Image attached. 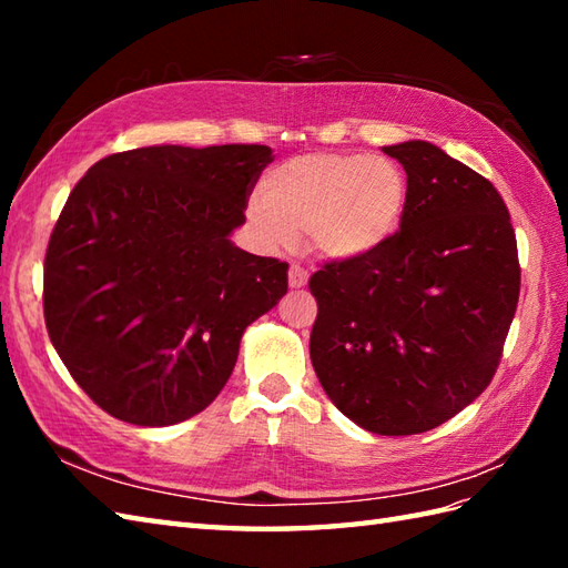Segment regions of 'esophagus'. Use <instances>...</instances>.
<instances>
[{
	"mask_svg": "<svg viewBox=\"0 0 568 568\" xmlns=\"http://www.w3.org/2000/svg\"><path fill=\"white\" fill-rule=\"evenodd\" d=\"M287 275H291V287H295V291H300V287H305L307 281H310L307 271L300 263H293L291 265V273H287Z\"/></svg>",
	"mask_w": 568,
	"mask_h": 568,
	"instance_id": "esophagus-1",
	"label": "esophagus"
}]
</instances>
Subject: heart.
Masks as SVG:
<instances>
[{
	"label": "heart",
	"mask_w": 568,
	"mask_h": 568,
	"mask_svg": "<svg viewBox=\"0 0 568 568\" xmlns=\"http://www.w3.org/2000/svg\"><path fill=\"white\" fill-rule=\"evenodd\" d=\"M405 204L407 180L395 161L317 151L271 171L246 212L265 246H295L307 229L322 256L348 261L383 246L400 229Z\"/></svg>",
	"instance_id": "1"
}]
</instances>
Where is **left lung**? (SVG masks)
<instances>
[{"label":"left lung","instance_id":"1","mask_svg":"<svg viewBox=\"0 0 568 568\" xmlns=\"http://www.w3.org/2000/svg\"><path fill=\"white\" fill-rule=\"evenodd\" d=\"M383 153L405 168L400 232L310 277V358L329 400L366 432L439 427L488 388L520 297L498 190L429 141Z\"/></svg>","mask_w":568,"mask_h":568}]
</instances>
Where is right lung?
Listing matches in <instances>:
<instances>
[{"label":"right lung","mask_w":568,"mask_h":568,"mask_svg":"<svg viewBox=\"0 0 568 568\" xmlns=\"http://www.w3.org/2000/svg\"><path fill=\"white\" fill-rule=\"evenodd\" d=\"M273 151L258 143L106 155L48 241L43 315L70 376L104 413L168 427L202 413L251 322L287 293V263L232 232Z\"/></svg>","instance_id":"obj_1"}]
</instances>
